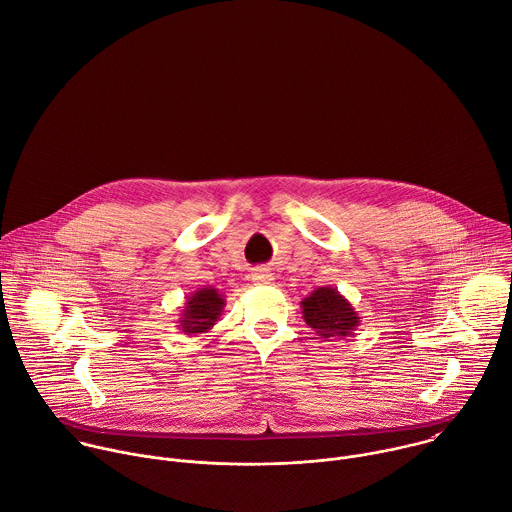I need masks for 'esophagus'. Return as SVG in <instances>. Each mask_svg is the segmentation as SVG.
Instances as JSON below:
<instances>
[{
  "label": "esophagus",
  "mask_w": 512,
  "mask_h": 512,
  "mask_svg": "<svg viewBox=\"0 0 512 512\" xmlns=\"http://www.w3.org/2000/svg\"><path fill=\"white\" fill-rule=\"evenodd\" d=\"M253 281L255 283H271L273 281V273H269L265 267H259L253 271Z\"/></svg>",
  "instance_id": "esophagus-1"
}]
</instances>
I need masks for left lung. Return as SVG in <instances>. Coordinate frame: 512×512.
<instances>
[{
	"label": "left lung",
	"mask_w": 512,
	"mask_h": 512,
	"mask_svg": "<svg viewBox=\"0 0 512 512\" xmlns=\"http://www.w3.org/2000/svg\"><path fill=\"white\" fill-rule=\"evenodd\" d=\"M300 306L306 324L328 342L346 338L360 326L358 312L336 287H316Z\"/></svg>",
	"instance_id": "8db88e82"
}]
</instances>
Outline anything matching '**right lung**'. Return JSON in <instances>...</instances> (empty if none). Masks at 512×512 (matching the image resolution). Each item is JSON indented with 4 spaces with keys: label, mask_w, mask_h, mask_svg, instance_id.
<instances>
[{
    "label": "right lung",
    "mask_w": 512,
    "mask_h": 512,
    "mask_svg": "<svg viewBox=\"0 0 512 512\" xmlns=\"http://www.w3.org/2000/svg\"><path fill=\"white\" fill-rule=\"evenodd\" d=\"M225 310V296L212 285L196 289L192 296H188L184 310L178 318V328L186 336H196L212 330Z\"/></svg>",
    "instance_id": "1"
}]
</instances>
